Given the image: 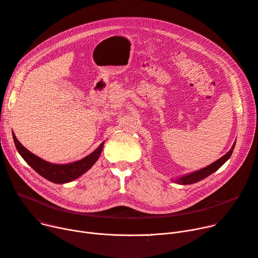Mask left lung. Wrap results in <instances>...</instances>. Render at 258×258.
<instances>
[{
    "label": "left lung",
    "instance_id": "1",
    "mask_svg": "<svg viewBox=\"0 0 258 258\" xmlns=\"http://www.w3.org/2000/svg\"><path fill=\"white\" fill-rule=\"evenodd\" d=\"M234 146H235V143H233L231 149L225 154V156H223L222 158H220L219 160H217L216 162H214L210 166L204 167L203 169L195 171V172H192L190 174L183 175V176L179 177L178 179H176L175 182H177L179 184H192V183H195V182H198V181L204 179L205 177L210 176L212 173H214L215 171H217L223 164H224L231 157V153L234 149Z\"/></svg>",
    "mask_w": 258,
    "mask_h": 258
}]
</instances>
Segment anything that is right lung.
Returning a JSON list of instances; mask_svg holds the SVG:
<instances>
[{
    "label": "right lung",
    "instance_id": "obj_1",
    "mask_svg": "<svg viewBox=\"0 0 258 258\" xmlns=\"http://www.w3.org/2000/svg\"><path fill=\"white\" fill-rule=\"evenodd\" d=\"M12 136L17 151L20 152L22 158L28 163V165H30L42 177L55 183H65L73 181L76 178L83 175L85 172H87L99 158V154L105 143L102 142L93 152L89 154V156L80 161L71 164L58 165L48 163L38 158L35 154H33L20 143V141L16 139L14 134H12Z\"/></svg>",
    "mask_w": 258,
    "mask_h": 258
}]
</instances>
